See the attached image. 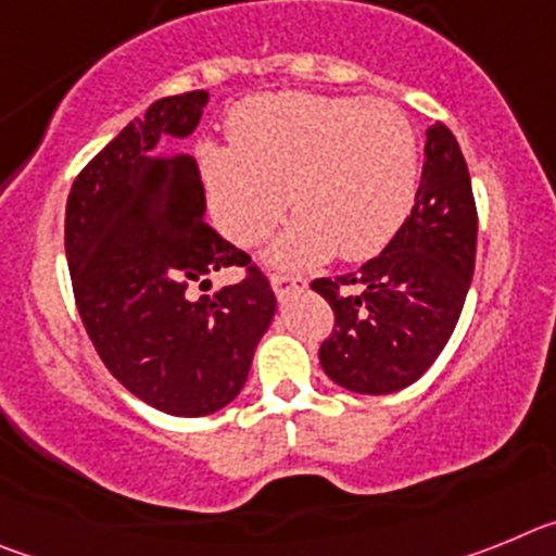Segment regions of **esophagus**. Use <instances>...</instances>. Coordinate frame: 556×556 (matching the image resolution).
Returning <instances> with one entry per match:
<instances>
[{"mask_svg": "<svg viewBox=\"0 0 556 556\" xmlns=\"http://www.w3.org/2000/svg\"><path fill=\"white\" fill-rule=\"evenodd\" d=\"M269 283H273V289L278 298H287V294L294 292V289L306 287V281H303V278H294V275H283V273H275L273 278H269Z\"/></svg>", "mask_w": 556, "mask_h": 556, "instance_id": "34e87169", "label": "esophagus"}]
</instances>
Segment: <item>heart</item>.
Listing matches in <instances>:
<instances>
[{
  "instance_id": "heart-1",
  "label": "heart",
  "mask_w": 556,
  "mask_h": 556,
  "mask_svg": "<svg viewBox=\"0 0 556 556\" xmlns=\"http://www.w3.org/2000/svg\"><path fill=\"white\" fill-rule=\"evenodd\" d=\"M230 147L198 144L208 205L236 244H255L283 208L298 214L269 262L306 269L339 253L362 262L404 228L420 186V144L387 100L306 91L250 97L228 122Z\"/></svg>"
}]
</instances>
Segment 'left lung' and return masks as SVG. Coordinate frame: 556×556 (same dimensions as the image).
I'll list each match as a JSON object with an SVG mask.
<instances>
[{
    "mask_svg": "<svg viewBox=\"0 0 556 556\" xmlns=\"http://www.w3.org/2000/svg\"><path fill=\"white\" fill-rule=\"evenodd\" d=\"M426 164L415 208L376 258L312 289L337 323L320 365L333 384L390 395L415 384L448 345L476 264V205L454 132L426 125Z\"/></svg>",
    "mask_w": 556,
    "mask_h": 556,
    "instance_id": "obj_1",
    "label": "left lung"
}]
</instances>
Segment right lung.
Masks as SVG:
<instances>
[{"label":"right lung","mask_w":556,"mask_h":556,"mask_svg":"<svg viewBox=\"0 0 556 556\" xmlns=\"http://www.w3.org/2000/svg\"><path fill=\"white\" fill-rule=\"evenodd\" d=\"M208 91L164 97L77 175L66 262L77 312L113 378L152 409L203 417L242 392L275 292L258 269L211 295L194 282L250 255L205 223L194 155L172 150L198 127Z\"/></svg>","instance_id":"add662e5"}]
</instances>
